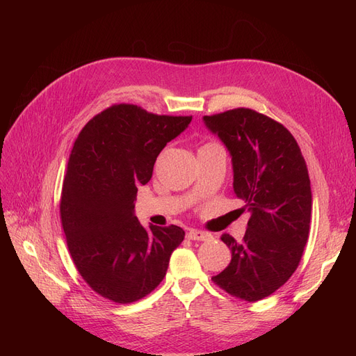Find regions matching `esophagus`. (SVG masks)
<instances>
[{"label":"esophagus","mask_w":356,"mask_h":356,"mask_svg":"<svg viewBox=\"0 0 356 356\" xmlns=\"http://www.w3.org/2000/svg\"><path fill=\"white\" fill-rule=\"evenodd\" d=\"M187 239H190V241H209L211 234L199 232V230H190L187 233Z\"/></svg>","instance_id":"1"}]
</instances>
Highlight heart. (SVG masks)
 <instances>
[{
	"label": "heart",
	"mask_w": 356,
	"mask_h": 356,
	"mask_svg": "<svg viewBox=\"0 0 356 356\" xmlns=\"http://www.w3.org/2000/svg\"><path fill=\"white\" fill-rule=\"evenodd\" d=\"M207 145H211V144H207ZM203 147H204V145H203Z\"/></svg>",
	"instance_id": "b5f03b06"
}]
</instances>
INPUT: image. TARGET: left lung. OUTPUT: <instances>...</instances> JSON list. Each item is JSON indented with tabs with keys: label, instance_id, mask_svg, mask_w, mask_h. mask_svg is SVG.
<instances>
[{
	"label": "left lung",
	"instance_id": "obj_1",
	"mask_svg": "<svg viewBox=\"0 0 356 356\" xmlns=\"http://www.w3.org/2000/svg\"><path fill=\"white\" fill-rule=\"evenodd\" d=\"M203 120L230 152L236 197L251 212L241 243L221 236L232 261L212 281L248 303L263 300L293 276L309 239L306 161L288 129L255 110L234 108Z\"/></svg>",
	"mask_w": 356,
	"mask_h": 356
}]
</instances>
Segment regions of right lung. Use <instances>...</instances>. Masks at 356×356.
<instances>
[{"instance_id":"add662e5","label":"right lung","mask_w":356,"mask_h":356,"mask_svg":"<svg viewBox=\"0 0 356 356\" xmlns=\"http://www.w3.org/2000/svg\"><path fill=\"white\" fill-rule=\"evenodd\" d=\"M191 115H159L114 104L88 122L71 149L60 195V221L79 273L95 293L134 303L163 281L178 225L143 227L134 215L138 184L152 179L165 145Z\"/></svg>"}]
</instances>
